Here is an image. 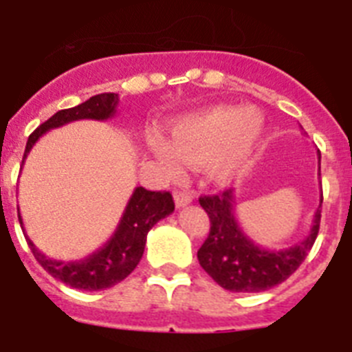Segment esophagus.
I'll return each mask as SVG.
<instances>
[{
    "label": "esophagus",
    "instance_id": "1",
    "mask_svg": "<svg viewBox=\"0 0 352 352\" xmlns=\"http://www.w3.org/2000/svg\"><path fill=\"white\" fill-rule=\"evenodd\" d=\"M174 203L176 208H183L192 203V195L185 190H174Z\"/></svg>",
    "mask_w": 352,
    "mask_h": 352
}]
</instances>
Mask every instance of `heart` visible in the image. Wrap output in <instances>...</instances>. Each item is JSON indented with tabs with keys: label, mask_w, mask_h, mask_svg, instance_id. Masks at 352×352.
<instances>
[{
	"label": "heart",
	"mask_w": 352,
	"mask_h": 352,
	"mask_svg": "<svg viewBox=\"0 0 352 352\" xmlns=\"http://www.w3.org/2000/svg\"><path fill=\"white\" fill-rule=\"evenodd\" d=\"M264 135L259 111L241 105H217L176 118L169 125V142L148 133V148L164 173L178 178L183 162L208 166L211 178L226 183L248 164Z\"/></svg>",
	"instance_id": "1"
}]
</instances>
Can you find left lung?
<instances>
[{"mask_svg": "<svg viewBox=\"0 0 352 352\" xmlns=\"http://www.w3.org/2000/svg\"><path fill=\"white\" fill-rule=\"evenodd\" d=\"M199 203L208 213L211 223L210 234L197 252L199 264L220 287L227 291L261 292L287 280L309 256L319 232L322 194L307 238L280 250L259 247L245 234L236 220L232 188L219 195H204L199 199Z\"/></svg>", "mask_w": 352, "mask_h": 352, "instance_id": "obj_1", "label": "left lung"}]
</instances>
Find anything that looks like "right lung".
I'll use <instances>...</instances> for the list:
<instances>
[{"mask_svg":"<svg viewBox=\"0 0 352 352\" xmlns=\"http://www.w3.org/2000/svg\"><path fill=\"white\" fill-rule=\"evenodd\" d=\"M118 104H120V96L116 93H100L76 107L58 111L54 116L49 118L28 138L24 158L28 157L35 142L49 130L77 120L105 121L116 114ZM173 211L174 201L169 192H151L138 186L123 211V217H121L114 234L107 239L104 247L80 261L63 263V261L51 259L35 247L28 234L24 236H26V241L35 259L49 275L70 287L82 289V291H102V289L113 287L118 282L125 280L126 276L135 270L144 254L146 236L151 231V227L158 220L169 217ZM19 222L24 229L21 213H19Z\"/></svg>","mask_w":352,"mask_h":352,"instance_id":"1","label":"right lung"}]
</instances>
